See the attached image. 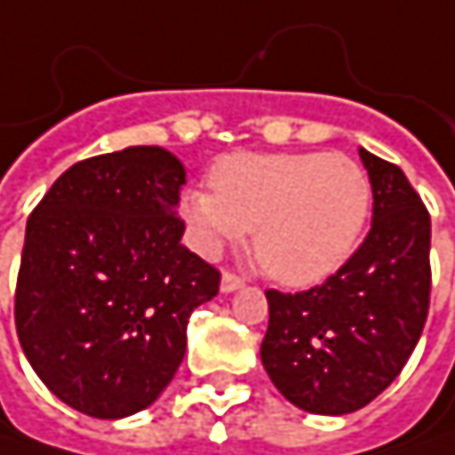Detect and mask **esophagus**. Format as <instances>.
I'll return each instance as SVG.
<instances>
[{"label":"esophagus","instance_id":"obj_1","mask_svg":"<svg viewBox=\"0 0 455 455\" xmlns=\"http://www.w3.org/2000/svg\"><path fill=\"white\" fill-rule=\"evenodd\" d=\"M242 284H244L242 276H236L234 271H224V276H221V292H234V290H239Z\"/></svg>","mask_w":455,"mask_h":455}]
</instances>
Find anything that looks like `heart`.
Instances as JSON below:
<instances>
[{"instance_id":"obj_1","label":"heart","mask_w":455,"mask_h":455,"mask_svg":"<svg viewBox=\"0 0 455 455\" xmlns=\"http://www.w3.org/2000/svg\"><path fill=\"white\" fill-rule=\"evenodd\" d=\"M210 189H189L181 216L203 252L252 231L258 263L290 287L337 274L366 228L371 184L339 152H231L213 163Z\"/></svg>"}]
</instances>
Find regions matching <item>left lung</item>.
I'll use <instances>...</instances> for the list:
<instances>
[{
    "mask_svg": "<svg viewBox=\"0 0 455 455\" xmlns=\"http://www.w3.org/2000/svg\"><path fill=\"white\" fill-rule=\"evenodd\" d=\"M371 228L347 263L303 292L266 290L260 361L298 409L342 416L369 406L411 358L429 314V213L406 173L366 149Z\"/></svg>",
    "mask_w": 455,
    "mask_h": 455,
    "instance_id": "8db88e82",
    "label": "left lung"
}]
</instances>
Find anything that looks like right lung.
Returning a JSON list of instances; mask_svg holds the SVG:
<instances>
[{"label":"right lung","instance_id":"1","mask_svg":"<svg viewBox=\"0 0 455 455\" xmlns=\"http://www.w3.org/2000/svg\"><path fill=\"white\" fill-rule=\"evenodd\" d=\"M184 184L163 147H126L70 165L28 216L18 339L70 409L124 419L155 403L192 311L219 295V268L181 244Z\"/></svg>","mask_w":455,"mask_h":455}]
</instances>
